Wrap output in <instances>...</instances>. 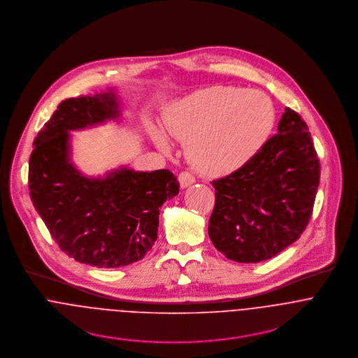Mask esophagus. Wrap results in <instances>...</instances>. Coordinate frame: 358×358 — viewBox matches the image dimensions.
Segmentation results:
<instances>
[{
    "instance_id": "34e87169",
    "label": "esophagus",
    "mask_w": 358,
    "mask_h": 358,
    "mask_svg": "<svg viewBox=\"0 0 358 358\" xmlns=\"http://www.w3.org/2000/svg\"><path fill=\"white\" fill-rule=\"evenodd\" d=\"M178 181H180L181 188H187L195 182V177L188 171H181L178 176Z\"/></svg>"
}]
</instances>
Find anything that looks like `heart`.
Segmentation results:
<instances>
[{
	"instance_id": "obj_1",
	"label": "heart",
	"mask_w": 358,
	"mask_h": 358,
	"mask_svg": "<svg viewBox=\"0 0 358 358\" xmlns=\"http://www.w3.org/2000/svg\"><path fill=\"white\" fill-rule=\"evenodd\" d=\"M276 122L272 100L258 90L213 86L174 101L164 117L169 136L185 141L188 160L207 176H227L244 167L268 141ZM162 151L167 137L151 131Z\"/></svg>"
}]
</instances>
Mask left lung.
I'll return each mask as SVG.
<instances>
[{
  "label": "left lung",
  "instance_id": "1",
  "mask_svg": "<svg viewBox=\"0 0 358 358\" xmlns=\"http://www.w3.org/2000/svg\"><path fill=\"white\" fill-rule=\"evenodd\" d=\"M211 184L215 248L241 264L278 255L306 229L317 194L320 163L308 124L285 108L278 134L244 167Z\"/></svg>",
  "mask_w": 358,
  "mask_h": 358
}]
</instances>
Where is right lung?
<instances>
[{
	"instance_id": "right-lung-1",
	"label": "right lung",
	"mask_w": 358,
	"mask_h": 358,
	"mask_svg": "<svg viewBox=\"0 0 358 358\" xmlns=\"http://www.w3.org/2000/svg\"><path fill=\"white\" fill-rule=\"evenodd\" d=\"M120 115L113 89L62 101L36 137L29 163L30 196L52 238L69 257L96 268L143 259L158 238L159 207L180 192L166 169L120 167L94 178L74 166L70 131Z\"/></svg>"
}]
</instances>
